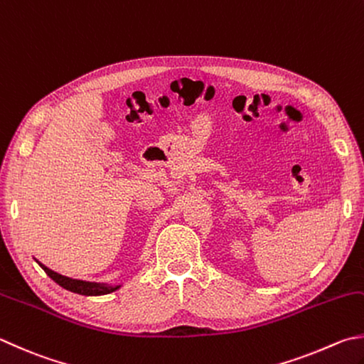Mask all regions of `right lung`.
<instances>
[{
	"mask_svg": "<svg viewBox=\"0 0 364 364\" xmlns=\"http://www.w3.org/2000/svg\"><path fill=\"white\" fill-rule=\"evenodd\" d=\"M39 263V262H38ZM39 266L43 267L46 271L47 276H49L53 282H57L60 287H63V289L70 290L73 293H79V294H85V296H100V294H107V293H112L119 289L120 285H107V284H97V282H85V280H77V279H71V277H66V276H61V274L55 272L49 267L44 266L43 263H39Z\"/></svg>",
	"mask_w": 364,
	"mask_h": 364,
	"instance_id": "obj_1",
	"label": "right lung"
}]
</instances>
